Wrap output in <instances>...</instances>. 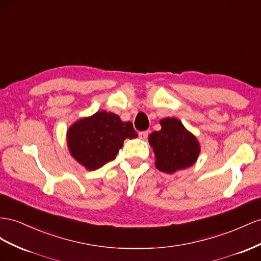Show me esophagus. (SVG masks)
Masks as SVG:
<instances>
[{
    "mask_svg": "<svg viewBox=\"0 0 261 261\" xmlns=\"http://www.w3.org/2000/svg\"><path fill=\"white\" fill-rule=\"evenodd\" d=\"M148 131H142V132H140L139 133V138L141 139V140H146L147 139V137H148Z\"/></svg>",
    "mask_w": 261,
    "mask_h": 261,
    "instance_id": "1",
    "label": "esophagus"
}]
</instances>
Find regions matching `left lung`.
Masks as SVG:
<instances>
[{
	"label": "left lung",
	"instance_id": "left-lung-1",
	"mask_svg": "<svg viewBox=\"0 0 261 261\" xmlns=\"http://www.w3.org/2000/svg\"><path fill=\"white\" fill-rule=\"evenodd\" d=\"M162 129L148 136L155 154V166L161 172L173 174L195 164L200 154L198 139L176 118H164Z\"/></svg>",
	"mask_w": 261,
	"mask_h": 261
}]
</instances>
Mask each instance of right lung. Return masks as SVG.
I'll use <instances>...</instances> for the list:
<instances>
[{
	"instance_id": "right-lung-1",
	"label": "right lung",
	"mask_w": 261,
	"mask_h": 261,
	"mask_svg": "<svg viewBox=\"0 0 261 261\" xmlns=\"http://www.w3.org/2000/svg\"><path fill=\"white\" fill-rule=\"evenodd\" d=\"M138 133L132 122L105 110L79 119L66 131V142L72 155L87 170H95L116 159L125 139Z\"/></svg>"
}]
</instances>
